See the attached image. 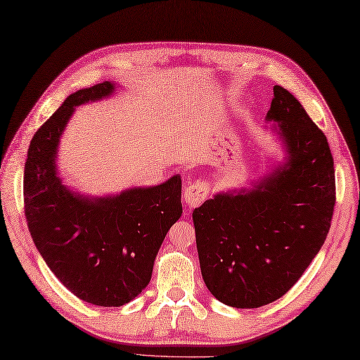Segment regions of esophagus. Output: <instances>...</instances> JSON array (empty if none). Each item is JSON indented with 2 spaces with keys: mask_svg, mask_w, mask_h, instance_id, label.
<instances>
[{
  "mask_svg": "<svg viewBox=\"0 0 360 360\" xmlns=\"http://www.w3.org/2000/svg\"><path fill=\"white\" fill-rule=\"evenodd\" d=\"M209 189L210 186L206 181H201V180L188 181L185 183V189H183L185 191L183 192V200H185V203L189 207H195L200 203H203V201L207 198Z\"/></svg>",
  "mask_w": 360,
  "mask_h": 360,
  "instance_id": "obj_1",
  "label": "esophagus"
}]
</instances>
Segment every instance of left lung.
Instances as JSON below:
<instances>
[{
	"label": "left lung",
	"instance_id": "8db88e82",
	"mask_svg": "<svg viewBox=\"0 0 360 360\" xmlns=\"http://www.w3.org/2000/svg\"><path fill=\"white\" fill-rule=\"evenodd\" d=\"M267 120L279 122L287 162L253 189L220 192L192 212L205 284L236 309L290 290L326 241L336 203L327 137L300 101L275 85Z\"/></svg>",
	"mask_w": 360,
	"mask_h": 360
}]
</instances>
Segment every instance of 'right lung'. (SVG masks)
Wrapping results in <instances>:
<instances>
[{
  "label": "right lung",
  "instance_id": "obj_1",
  "mask_svg": "<svg viewBox=\"0 0 360 360\" xmlns=\"http://www.w3.org/2000/svg\"><path fill=\"white\" fill-rule=\"evenodd\" d=\"M105 81L70 94L34 133L24 168L25 220L50 270L79 300L120 307L150 284L169 227L181 215V179L85 197L63 185L56 171L59 139L77 105L107 98Z\"/></svg>",
  "mask_w": 360,
  "mask_h": 360
}]
</instances>
